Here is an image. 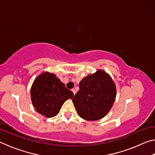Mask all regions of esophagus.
<instances>
[{"label":"esophagus","mask_w":155,"mask_h":155,"mask_svg":"<svg viewBox=\"0 0 155 155\" xmlns=\"http://www.w3.org/2000/svg\"><path fill=\"white\" fill-rule=\"evenodd\" d=\"M72 91L73 92V94H74V95H75V94H76V90H74V89H72Z\"/></svg>","instance_id":"1"}]
</instances>
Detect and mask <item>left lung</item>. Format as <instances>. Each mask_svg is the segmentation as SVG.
I'll return each instance as SVG.
<instances>
[{
	"instance_id": "left-lung-1",
	"label": "left lung",
	"mask_w": 155,
	"mask_h": 155,
	"mask_svg": "<svg viewBox=\"0 0 155 155\" xmlns=\"http://www.w3.org/2000/svg\"><path fill=\"white\" fill-rule=\"evenodd\" d=\"M115 96L116 87L112 78L103 70H99L80 81L79 90L72 102L81 117L94 121L108 114Z\"/></svg>"
}]
</instances>
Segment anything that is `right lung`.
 <instances>
[{
  "instance_id": "right-lung-1",
  "label": "right lung",
  "mask_w": 155,
  "mask_h": 155,
  "mask_svg": "<svg viewBox=\"0 0 155 155\" xmlns=\"http://www.w3.org/2000/svg\"><path fill=\"white\" fill-rule=\"evenodd\" d=\"M31 97L37 112L46 117H52L59 114L64 102L72 98L74 94L54 74L45 72L34 81Z\"/></svg>"
}]
</instances>
